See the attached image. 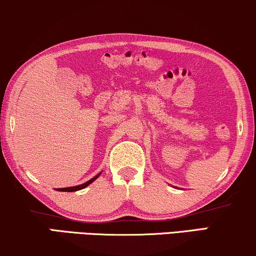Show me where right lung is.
<instances>
[{"mask_svg": "<svg viewBox=\"0 0 256 256\" xmlns=\"http://www.w3.org/2000/svg\"><path fill=\"white\" fill-rule=\"evenodd\" d=\"M101 174V172L100 174H98L96 176H94L92 180H87L86 183H84V184H80V185H76V186H68V188H56V190L57 191H62V192H74V191H79V190H82V188H85L86 186H88L90 184H92L94 180H96L98 177H99Z\"/></svg>", "mask_w": 256, "mask_h": 256, "instance_id": "add662e5", "label": "right lung"}]
</instances>
